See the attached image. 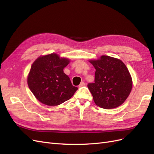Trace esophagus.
I'll return each mask as SVG.
<instances>
[{
    "label": "esophagus",
    "instance_id": "obj_1",
    "mask_svg": "<svg viewBox=\"0 0 154 154\" xmlns=\"http://www.w3.org/2000/svg\"><path fill=\"white\" fill-rule=\"evenodd\" d=\"M85 85V82H81L80 83V84L79 85V87H83V86H84Z\"/></svg>",
    "mask_w": 154,
    "mask_h": 154
}]
</instances>
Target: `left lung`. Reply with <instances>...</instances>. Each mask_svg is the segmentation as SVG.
Instances as JSON below:
<instances>
[{
  "mask_svg": "<svg viewBox=\"0 0 154 154\" xmlns=\"http://www.w3.org/2000/svg\"><path fill=\"white\" fill-rule=\"evenodd\" d=\"M89 62L96 72L94 83H88L87 87L96 105L105 109L122 105L132 88V79L127 66L119 59L105 55Z\"/></svg>",
  "mask_w": 154,
  "mask_h": 154,
  "instance_id": "obj_1",
  "label": "left lung"
}]
</instances>
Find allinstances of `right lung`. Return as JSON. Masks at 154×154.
Returning a JSON list of instances; mask_svg holds the SVG:
<instances>
[{"label":"right lung","instance_id":"1","mask_svg":"<svg viewBox=\"0 0 154 154\" xmlns=\"http://www.w3.org/2000/svg\"><path fill=\"white\" fill-rule=\"evenodd\" d=\"M70 60L56 53L38 57L32 64L27 84L36 98L48 106H56L69 100L78 88L63 72Z\"/></svg>","mask_w":154,"mask_h":154}]
</instances>
